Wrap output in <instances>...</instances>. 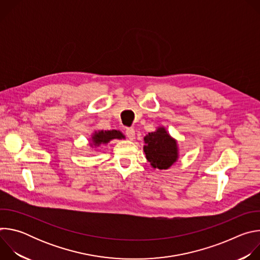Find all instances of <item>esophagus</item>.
Returning a JSON list of instances; mask_svg holds the SVG:
<instances>
[{
	"label": "esophagus",
	"mask_w": 260,
	"mask_h": 260,
	"mask_svg": "<svg viewBox=\"0 0 260 260\" xmlns=\"http://www.w3.org/2000/svg\"><path fill=\"white\" fill-rule=\"evenodd\" d=\"M125 135L129 140H134L135 139V129L133 127H126L125 128Z\"/></svg>",
	"instance_id": "34e87169"
}]
</instances>
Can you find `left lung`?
Here are the masks:
<instances>
[{
    "instance_id": "1",
    "label": "left lung",
    "mask_w": 260,
    "mask_h": 260,
    "mask_svg": "<svg viewBox=\"0 0 260 260\" xmlns=\"http://www.w3.org/2000/svg\"><path fill=\"white\" fill-rule=\"evenodd\" d=\"M144 152L147 160L154 169H169L178 158L177 143L164 127L149 133L145 138Z\"/></svg>"
}]
</instances>
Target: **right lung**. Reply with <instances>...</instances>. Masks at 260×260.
Segmentation results:
<instances>
[{
  "mask_svg": "<svg viewBox=\"0 0 260 260\" xmlns=\"http://www.w3.org/2000/svg\"><path fill=\"white\" fill-rule=\"evenodd\" d=\"M124 138V136L118 132V131H101L99 133H95L92 136V142L95 143V145H100L102 143H108L112 139H121Z\"/></svg>",
  "mask_w": 260,
  "mask_h": 260,
  "instance_id": "obj_1",
  "label": "right lung"
}]
</instances>
